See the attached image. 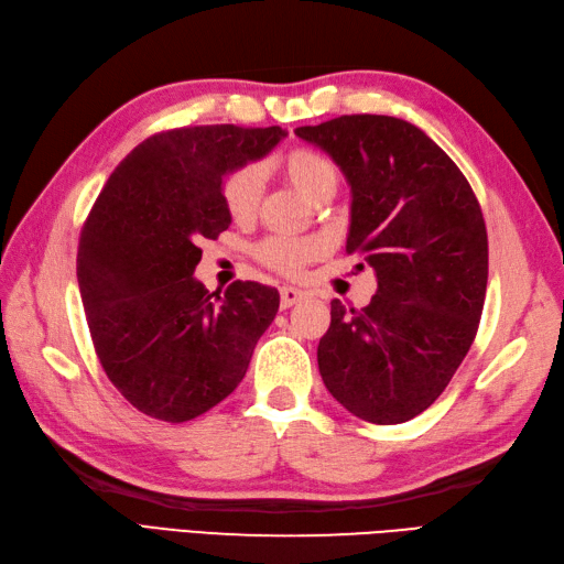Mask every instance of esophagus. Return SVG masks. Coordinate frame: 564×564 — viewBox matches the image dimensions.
Returning a JSON list of instances; mask_svg holds the SVG:
<instances>
[{
	"instance_id": "esophagus-1",
	"label": "esophagus",
	"mask_w": 564,
	"mask_h": 564,
	"mask_svg": "<svg viewBox=\"0 0 564 564\" xmlns=\"http://www.w3.org/2000/svg\"><path fill=\"white\" fill-rule=\"evenodd\" d=\"M303 297H305L303 291L293 289V285H283V289H281V307H283V310H285V307H293L295 303H301Z\"/></svg>"
}]
</instances>
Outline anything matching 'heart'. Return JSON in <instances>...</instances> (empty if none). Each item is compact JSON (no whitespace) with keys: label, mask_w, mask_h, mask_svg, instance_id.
I'll use <instances>...</instances> for the list:
<instances>
[{"label":"heart","mask_w":564,"mask_h":564,"mask_svg":"<svg viewBox=\"0 0 564 564\" xmlns=\"http://www.w3.org/2000/svg\"><path fill=\"white\" fill-rule=\"evenodd\" d=\"M279 170L301 194L315 203H325L334 196L339 186V172L325 154L310 148H295L285 152ZM263 194V172L257 164H242L235 172L225 176L220 196L225 210L235 220H249L257 213L259 200ZM317 254V247L305 239H285V237H269L257 249V257L271 267L273 271L295 275L305 263Z\"/></svg>","instance_id":"heart-1"}]
</instances>
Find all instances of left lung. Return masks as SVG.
<instances>
[{"label": "left lung", "mask_w": 564, "mask_h": 564, "mask_svg": "<svg viewBox=\"0 0 564 564\" xmlns=\"http://www.w3.org/2000/svg\"><path fill=\"white\" fill-rule=\"evenodd\" d=\"M295 135L339 164L351 186L346 251L378 279L361 310L332 301L322 380L364 422H410L475 341L487 293L482 208L448 154L402 118L339 116Z\"/></svg>", "instance_id": "8db88e82"}]
</instances>
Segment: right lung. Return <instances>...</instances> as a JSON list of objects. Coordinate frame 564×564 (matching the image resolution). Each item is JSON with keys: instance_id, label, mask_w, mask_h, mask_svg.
I'll list each match as a JSON object with an SVG mask.
<instances>
[{"instance_id": "obj_1", "label": "right lung", "mask_w": 564, "mask_h": 564, "mask_svg": "<svg viewBox=\"0 0 564 564\" xmlns=\"http://www.w3.org/2000/svg\"><path fill=\"white\" fill-rule=\"evenodd\" d=\"M285 130L188 126L128 154L82 227L77 281L94 351L123 398L162 422H188L242 382L279 313V291L194 279L203 239L232 218L225 174L271 152Z\"/></svg>"}]
</instances>
